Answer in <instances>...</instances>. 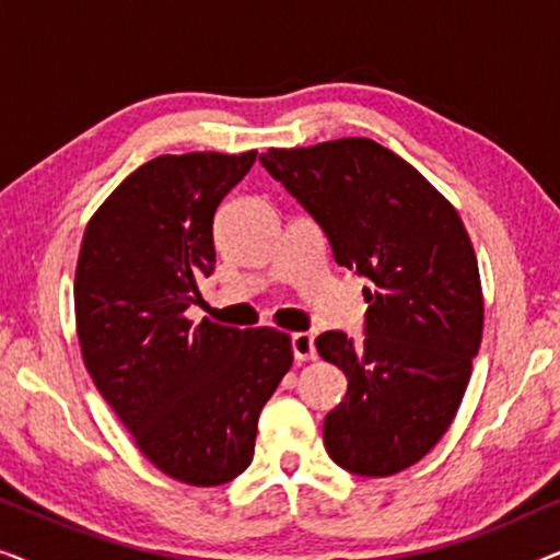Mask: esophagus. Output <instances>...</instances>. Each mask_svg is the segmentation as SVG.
I'll use <instances>...</instances> for the list:
<instances>
[{
	"label": "esophagus",
	"mask_w": 560,
	"mask_h": 560,
	"mask_svg": "<svg viewBox=\"0 0 560 560\" xmlns=\"http://www.w3.org/2000/svg\"><path fill=\"white\" fill-rule=\"evenodd\" d=\"M290 343H293V357L298 362H308V359H316V343H313V336L305 331H298L290 336Z\"/></svg>",
	"instance_id": "esophagus-1"
}]
</instances>
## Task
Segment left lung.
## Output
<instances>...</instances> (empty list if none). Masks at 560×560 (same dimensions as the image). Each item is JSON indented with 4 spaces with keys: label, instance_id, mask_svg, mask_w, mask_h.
Returning a JSON list of instances; mask_svg holds the SVG:
<instances>
[{
    "label": "left lung",
    "instance_id": "left-lung-1",
    "mask_svg": "<svg viewBox=\"0 0 560 560\" xmlns=\"http://www.w3.org/2000/svg\"><path fill=\"white\" fill-rule=\"evenodd\" d=\"M318 221L334 259L370 280L362 347L316 339L347 395L324 420L328 456L359 477H393L448 431L485 326L479 265L454 206L410 163L366 137L259 155Z\"/></svg>",
    "mask_w": 560,
    "mask_h": 560
}]
</instances>
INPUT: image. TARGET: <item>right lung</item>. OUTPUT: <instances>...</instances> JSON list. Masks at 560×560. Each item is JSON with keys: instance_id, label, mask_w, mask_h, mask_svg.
Wrapping results in <instances>:
<instances>
[{"instance_id": "1", "label": "right lung", "mask_w": 560, "mask_h": 560, "mask_svg": "<svg viewBox=\"0 0 560 560\" xmlns=\"http://www.w3.org/2000/svg\"><path fill=\"white\" fill-rule=\"evenodd\" d=\"M257 152L160 155L83 232L73 303L83 364L137 448L167 477L219 487L255 456L257 418L293 364L278 328L194 326L217 265L213 213Z\"/></svg>"}]
</instances>
